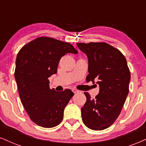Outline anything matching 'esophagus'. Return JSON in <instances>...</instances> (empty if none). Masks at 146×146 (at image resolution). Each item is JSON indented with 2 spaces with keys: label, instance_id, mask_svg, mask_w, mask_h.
I'll use <instances>...</instances> for the list:
<instances>
[{
  "label": "esophagus",
  "instance_id": "1",
  "mask_svg": "<svg viewBox=\"0 0 146 146\" xmlns=\"http://www.w3.org/2000/svg\"><path fill=\"white\" fill-rule=\"evenodd\" d=\"M72 91L74 93H78V92H80V91H78V90H77V89H72Z\"/></svg>",
  "mask_w": 146,
  "mask_h": 146
}]
</instances>
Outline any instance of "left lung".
<instances>
[{
  "label": "left lung",
  "mask_w": 146,
  "mask_h": 146,
  "mask_svg": "<svg viewBox=\"0 0 146 146\" xmlns=\"http://www.w3.org/2000/svg\"><path fill=\"white\" fill-rule=\"evenodd\" d=\"M88 57V82L99 84L100 92L91 99L87 92L81 108L82 119L88 128L105 129L119 116L129 93L130 71L125 57L119 50L106 42L77 43Z\"/></svg>",
  "instance_id": "8db88e82"
}]
</instances>
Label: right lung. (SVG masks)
<instances>
[{
	"mask_svg": "<svg viewBox=\"0 0 146 146\" xmlns=\"http://www.w3.org/2000/svg\"><path fill=\"white\" fill-rule=\"evenodd\" d=\"M69 53L78 51L68 42L39 37L23 46L17 55L15 78L19 98L30 119L40 127L58 125L74 95L70 89H51L48 80L57 73L60 59Z\"/></svg>",
	"mask_w": 146,
	"mask_h": 146,
	"instance_id": "right-lung-1",
	"label": "right lung"
}]
</instances>
